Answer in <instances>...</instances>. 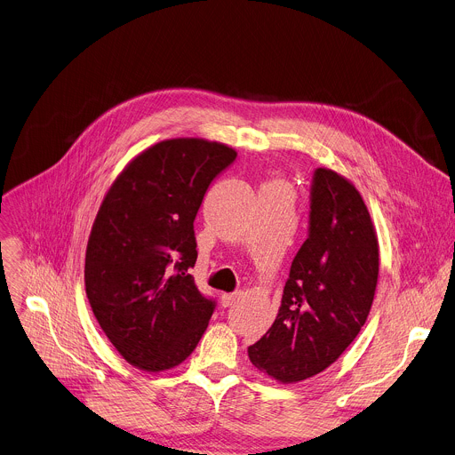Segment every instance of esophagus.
<instances>
[{"mask_svg": "<svg viewBox=\"0 0 455 455\" xmlns=\"http://www.w3.org/2000/svg\"><path fill=\"white\" fill-rule=\"evenodd\" d=\"M235 301H237V294H223V296H221V305H223L225 308L232 307Z\"/></svg>", "mask_w": 455, "mask_h": 455, "instance_id": "1", "label": "esophagus"}]
</instances>
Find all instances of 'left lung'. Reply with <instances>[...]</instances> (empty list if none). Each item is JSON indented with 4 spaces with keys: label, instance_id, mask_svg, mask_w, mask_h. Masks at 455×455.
Masks as SVG:
<instances>
[{
    "label": "left lung",
    "instance_id": "obj_1",
    "mask_svg": "<svg viewBox=\"0 0 455 455\" xmlns=\"http://www.w3.org/2000/svg\"><path fill=\"white\" fill-rule=\"evenodd\" d=\"M379 249L355 187L328 169L310 185L308 235L267 334L249 347L252 364L281 383L312 378L355 339L374 301Z\"/></svg>",
    "mask_w": 455,
    "mask_h": 455
}]
</instances>
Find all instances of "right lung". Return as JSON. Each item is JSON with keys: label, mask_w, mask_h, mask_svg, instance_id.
<instances>
[{"label": "right lung", "mask_w": 455, "mask_h": 455, "mask_svg": "<svg viewBox=\"0 0 455 455\" xmlns=\"http://www.w3.org/2000/svg\"><path fill=\"white\" fill-rule=\"evenodd\" d=\"M235 156L216 141H161L129 163L100 206L85 291L110 343L138 368L185 361L216 310L188 274L197 259L194 220Z\"/></svg>", "instance_id": "obj_1"}]
</instances>
